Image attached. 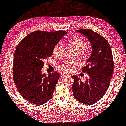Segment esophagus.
Returning a JSON list of instances; mask_svg holds the SVG:
<instances>
[{
  "instance_id": "1",
  "label": "esophagus",
  "mask_w": 126,
  "mask_h": 126,
  "mask_svg": "<svg viewBox=\"0 0 126 126\" xmlns=\"http://www.w3.org/2000/svg\"><path fill=\"white\" fill-rule=\"evenodd\" d=\"M68 75H67L66 74H64V73H62L61 74V77H67Z\"/></svg>"
}]
</instances>
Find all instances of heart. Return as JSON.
Returning a JSON list of instances; mask_svg holds the SVG:
<instances>
[{
    "label": "heart",
    "instance_id": "heart-1",
    "mask_svg": "<svg viewBox=\"0 0 126 126\" xmlns=\"http://www.w3.org/2000/svg\"><path fill=\"white\" fill-rule=\"evenodd\" d=\"M67 42L78 52L79 56L83 59H86L88 56V50L86 40L80 36H74L67 40ZM64 46L62 42H59L55 46L53 49V54L55 56H61L62 54ZM80 66V63L78 61H67L59 65V69L64 72H71Z\"/></svg>",
    "mask_w": 126,
    "mask_h": 126
}]
</instances>
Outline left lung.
I'll return each instance as SVG.
<instances>
[{
	"label": "left lung",
	"instance_id": "left-lung-1",
	"mask_svg": "<svg viewBox=\"0 0 126 126\" xmlns=\"http://www.w3.org/2000/svg\"><path fill=\"white\" fill-rule=\"evenodd\" d=\"M77 31L87 38L92 46V53L88 64L82 69L89 78L83 82L78 76H72V92L79 102L91 104L102 99L109 87L114 70L112 51L109 42L96 32L90 29Z\"/></svg>",
	"mask_w": 126,
	"mask_h": 126
}]
</instances>
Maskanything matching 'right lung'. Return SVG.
Listing matches in <instances>:
<instances>
[{
    "instance_id": "right-lung-1",
    "label": "right lung",
    "mask_w": 126,
    "mask_h": 126,
    "mask_svg": "<svg viewBox=\"0 0 126 126\" xmlns=\"http://www.w3.org/2000/svg\"><path fill=\"white\" fill-rule=\"evenodd\" d=\"M64 31H35L17 45L14 56L13 79L23 98L36 105L50 100L59 78L57 72L42 74L44 61L52 55Z\"/></svg>"
}]
</instances>
